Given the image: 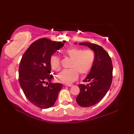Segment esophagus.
<instances>
[{"mask_svg":"<svg viewBox=\"0 0 134 134\" xmlns=\"http://www.w3.org/2000/svg\"><path fill=\"white\" fill-rule=\"evenodd\" d=\"M65 86H68V87H71L73 86L72 84H65Z\"/></svg>","mask_w":134,"mask_h":134,"instance_id":"34e87169","label":"esophagus"}]
</instances>
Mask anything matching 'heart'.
Wrapping results in <instances>:
<instances>
[{"label": "heart", "instance_id": "obj_1", "mask_svg": "<svg viewBox=\"0 0 134 134\" xmlns=\"http://www.w3.org/2000/svg\"><path fill=\"white\" fill-rule=\"evenodd\" d=\"M65 55L71 59L69 65L70 69L63 70L56 75V79L60 83L69 84L78 78L79 73L81 75H86L92 69L96 59L94 51L91 49H83L82 48L72 47L64 51ZM50 65L55 71L61 68L59 57L53 55L51 57Z\"/></svg>", "mask_w": 134, "mask_h": 134}]
</instances>
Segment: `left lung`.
<instances>
[{"mask_svg": "<svg viewBox=\"0 0 134 134\" xmlns=\"http://www.w3.org/2000/svg\"><path fill=\"white\" fill-rule=\"evenodd\" d=\"M79 44L90 48L96 54L90 72L83 80L89 83L79 85L80 92L76 98L81 107H90L100 101L109 90L112 81L113 65L109 54L102 47L87 42Z\"/></svg>", "mask_w": 134, "mask_h": 134, "instance_id": "1", "label": "left lung"}]
</instances>
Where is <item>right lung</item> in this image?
Wrapping results in <instances>:
<instances>
[{"instance_id": "add662e5", "label": "right lung", "mask_w": 134, "mask_h": 134, "mask_svg": "<svg viewBox=\"0 0 134 134\" xmlns=\"http://www.w3.org/2000/svg\"><path fill=\"white\" fill-rule=\"evenodd\" d=\"M65 41H52L38 39L31 44L24 53L19 67V82L27 99L42 109L55 103L62 84L51 82L50 59L52 55L64 46ZM47 81V87L43 86ZM48 83V82H47Z\"/></svg>"}]
</instances>
